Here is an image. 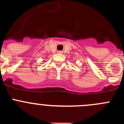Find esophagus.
Instances as JSON below:
<instances>
[{"label":"esophagus","mask_w":124,"mask_h":124,"mask_svg":"<svg viewBox=\"0 0 124 124\" xmlns=\"http://www.w3.org/2000/svg\"><path fill=\"white\" fill-rule=\"evenodd\" d=\"M58 53H60V54H61V53H63V52H62V51H58Z\"/></svg>","instance_id":"esophagus-1"}]
</instances>
